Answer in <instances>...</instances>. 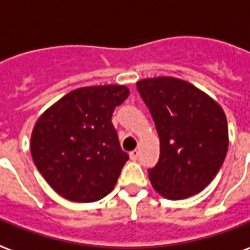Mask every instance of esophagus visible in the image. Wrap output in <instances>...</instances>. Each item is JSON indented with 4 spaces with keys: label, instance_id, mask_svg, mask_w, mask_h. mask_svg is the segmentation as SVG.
<instances>
[{
    "label": "esophagus",
    "instance_id": "obj_1",
    "mask_svg": "<svg viewBox=\"0 0 250 250\" xmlns=\"http://www.w3.org/2000/svg\"><path fill=\"white\" fill-rule=\"evenodd\" d=\"M138 156H139V151H138V149H135V151L130 152L131 160H136V159H138Z\"/></svg>",
    "mask_w": 250,
    "mask_h": 250
}]
</instances>
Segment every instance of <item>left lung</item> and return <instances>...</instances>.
Wrapping results in <instances>:
<instances>
[{"instance_id":"1","label":"left lung","mask_w":250,"mask_h":250,"mask_svg":"<svg viewBox=\"0 0 250 250\" xmlns=\"http://www.w3.org/2000/svg\"><path fill=\"white\" fill-rule=\"evenodd\" d=\"M160 139L149 182L168 200L197 195L217 175L229 146L227 116L217 102L192 83L173 77L136 82Z\"/></svg>"}]
</instances>
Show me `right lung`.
<instances>
[{"mask_svg":"<svg viewBox=\"0 0 250 250\" xmlns=\"http://www.w3.org/2000/svg\"><path fill=\"white\" fill-rule=\"evenodd\" d=\"M128 95L123 84L77 88L37 119L31 158L63 199L94 203L114 189L128 155L120 148L111 116Z\"/></svg>","mask_w":250,"mask_h":250,"instance_id":"add662e5","label":"right lung"}]
</instances>
